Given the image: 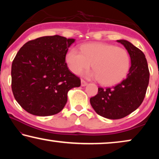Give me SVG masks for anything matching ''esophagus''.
Listing matches in <instances>:
<instances>
[{
    "mask_svg": "<svg viewBox=\"0 0 159 159\" xmlns=\"http://www.w3.org/2000/svg\"><path fill=\"white\" fill-rule=\"evenodd\" d=\"M87 84H88V82H86L84 81V80H81V85H82V87L86 86Z\"/></svg>",
    "mask_w": 159,
    "mask_h": 159,
    "instance_id": "34e87169",
    "label": "esophagus"
}]
</instances>
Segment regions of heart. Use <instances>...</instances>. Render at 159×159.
<instances>
[{
    "mask_svg": "<svg viewBox=\"0 0 159 159\" xmlns=\"http://www.w3.org/2000/svg\"><path fill=\"white\" fill-rule=\"evenodd\" d=\"M66 61L69 69L75 75L88 69L92 64L94 70L87 71L84 77L99 80L104 85L121 82L129 68V56L125 49L106 43H90L81 47V52L71 48Z\"/></svg>",
    "mask_w": 159,
    "mask_h": 159,
    "instance_id": "heart-1",
    "label": "heart"
}]
</instances>
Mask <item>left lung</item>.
I'll return each instance as SVG.
<instances>
[{
	"label": "left lung",
	"instance_id": "8db88e82",
	"mask_svg": "<svg viewBox=\"0 0 159 159\" xmlns=\"http://www.w3.org/2000/svg\"><path fill=\"white\" fill-rule=\"evenodd\" d=\"M130 56L131 66L127 77L112 88H98V94L90 99L100 116L109 119L125 117L135 111L144 100L150 73L145 54L129 41L119 40Z\"/></svg>",
	"mask_w": 159,
	"mask_h": 159
}]
</instances>
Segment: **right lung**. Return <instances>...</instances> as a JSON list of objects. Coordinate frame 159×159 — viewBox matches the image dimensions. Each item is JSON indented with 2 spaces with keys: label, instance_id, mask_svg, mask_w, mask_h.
<instances>
[{
  "label": "right lung",
  "instance_id": "right-lung-1",
  "mask_svg": "<svg viewBox=\"0 0 159 159\" xmlns=\"http://www.w3.org/2000/svg\"><path fill=\"white\" fill-rule=\"evenodd\" d=\"M73 38L45 36L28 41L19 49L11 66V88L18 103L39 116L59 113L71 89L81 84L69 71L65 58Z\"/></svg>",
  "mask_w": 159,
  "mask_h": 159
}]
</instances>
